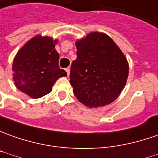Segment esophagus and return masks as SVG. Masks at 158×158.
I'll list each match as a JSON object with an SVG mask.
<instances>
[{
  "label": "esophagus",
  "instance_id": "34e87169",
  "mask_svg": "<svg viewBox=\"0 0 158 158\" xmlns=\"http://www.w3.org/2000/svg\"><path fill=\"white\" fill-rule=\"evenodd\" d=\"M65 70H66V72H67V76L69 77V71H70V69H69V68H66V69H65Z\"/></svg>",
  "mask_w": 158,
  "mask_h": 158
}]
</instances>
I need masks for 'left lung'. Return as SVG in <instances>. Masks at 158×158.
<instances>
[{
	"mask_svg": "<svg viewBox=\"0 0 158 158\" xmlns=\"http://www.w3.org/2000/svg\"><path fill=\"white\" fill-rule=\"evenodd\" d=\"M70 84L78 101L101 107L115 101L125 86L129 65L120 48L105 34L93 32L77 41Z\"/></svg>",
	"mask_w": 158,
	"mask_h": 158,
	"instance_id": "8db88e82",
	"label": "left lung"
}]
</instances>
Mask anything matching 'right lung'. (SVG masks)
Here are the masks:
<instances>
[{
    "mask_svg": "<svg viewBox=\"0 0 158 158\" xmlns=\"http://www.w3.org/2000/svg\"><path fill=\"white\" fill-rule=\"evenodd\" d=\"M56 42L50 37L38 35L20 49L13 63V78L19 90L32 98H40L51 91L58 78L66 77V71L58 64Z\"/></svg>",
    "mask_w": 158,
    "mask_h": 158,
    "instance_id": "add662e5",
    "label": "right lung"
}]
</instances>
